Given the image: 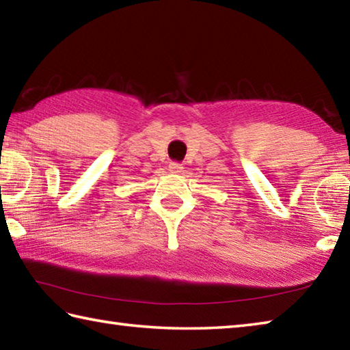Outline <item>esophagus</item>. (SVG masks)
I'll return each instance as SVG.
<instances>
[{"mask_svg":"<svg viewBox=\"0 0 350 350\" xmlns=\"http://www.w3.org/2000/svg\"><path fill=\"white\" fill-rule=\"evenodd\" d=\"M168 171H170V173H173V174H179V173H182V171H183L182 163L171 162V163H170V167H168Z\"/></svg>","mask_w":350,"mask_h":350,"instance_id":"esophagus-1","label":"esophagus"}]
</instances>
